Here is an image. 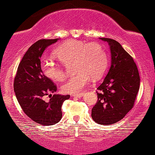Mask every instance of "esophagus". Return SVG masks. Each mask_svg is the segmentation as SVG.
I'll return each instance as SVG.
<instances>
[{"label": "esophagus", "instance_id": "34e87169", "mask_svg": "<svg viewBox=\"0 0 155 155\" xmlns=\"http://www.w3.org/2000/svg\"><path fill=\"white\" fill-rule=\"evenodd\" d=\"M84 93L83 92H80V93H77V94H73L72 96L73 97H81L82 95H83Z\"/></svg>", "mask_w": 155, "mask_h": 155}]
</instances>
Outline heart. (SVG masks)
<instances>
[{
    "label": "heart",
    "instance_id": "b5f03b06",
    "mask_svg": "<svg viewBox=\"0 0 155 155\" xmlns=\"http://www.w3.org/2000/svg\"><path fill=\"white\" fill-rule=\"evenodd\" d=\"M54 54L64 65L73 62V70L76 73L62 85L63 91L69 94L80 92L91 76L94 79L98 78L107 65L106 51L96 42L86 44L79 40L70 39L61 44ZM41 70L45 76L56 82L65 78L66 73L63 66L51 60L43 62Z\"/></svg>",
    "mask_w": 155,
    "mask_h": 155
}]
</instances>
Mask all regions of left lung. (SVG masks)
Segmentation results:
<instances>
[{
  "label": "left lung",
  "mask_w": 155,
  "mask_h": 155,
  "mask_svg": "<svg viewBox=\"0 0 155 155\" xmlns=\"http://www.w3.org/2000/svg\"><path fill=\"white\" fill-rule=\"evenodd\" d=\"M107 41L111 54V65L103 82L97 87V101L91 109V117L101 125L121 120L133 107L140 85L139 70L133 58L118 41Z\"/></svg>",
  "instance_id": "left-lung-1"
}]
</instances>
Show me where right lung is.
<instances>
[{
  "mask_svg": "<svg viewBox=\"0 0 155 155\" xmlns=\"http://www.w3.org/2000/svg\"><path fill=\"white\" fill-rule=\"evenodd\" d=\"M55 39H41L36 41L24 54L17 68L13 83L16 97L22 110L28 117L40 125H54L62 118L61 107L70 96L54 94L57 85L45 76L41 68V57ZM49 95V102L44 96Z\"/></svg>",
  "mask_w": 155,
  "mask_h": 155,
  "instance_id": "obj_1",
  "label": "right lung"
}]
</instances>
